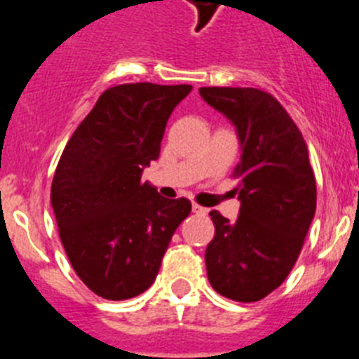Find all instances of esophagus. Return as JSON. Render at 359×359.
Returning <instances> with one entry per match:
<instances>
[{"label":"esophagus","mask_w":359,"mask_h":359,"mask_svg":"<svg viewBox=\"0 0 359 359\" xmlns=\"http://www.w3.org/2000/svg\"><path fill=\"white\" fill-rule=\"evenodd\" d=\"M193 213L195 215H205L208 213V210H205V208H202V205H198V204H193Z\"/></svg>","instance_id":"obj_1"}]
</instances>
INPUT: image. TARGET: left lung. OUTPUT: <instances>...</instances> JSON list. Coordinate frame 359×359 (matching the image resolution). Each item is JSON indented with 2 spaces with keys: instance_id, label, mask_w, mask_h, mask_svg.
<instances>
[{
  "instance_id": "1",
  "label": "left lung",
  "mask_w": 359,
  "mask_h": 359,
  "mask_svg": "<svg viewBox=\"0 0 359 359\" xmlns=\"http://www.w3.org/2000/svg\"><path fill=\"white\" fill-rule=\"evenodd\" d=\"M231 121L240 142L235 222L211 211L205 248L211 287L235 302H258L291 273L316 211V180L300 130L273 95L257 88L198 90Z\"/></svg>"
}]
</instances>
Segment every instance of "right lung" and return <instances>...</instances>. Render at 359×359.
<instances>
[{"mask_svg": "<svg viewBox=\"0 0 359 359\" xmlns=\"http://www.w3.org/2000/svg\"><path fill=\"white\" fill-rule=\"evenodd\" d=\"M191 85H119L102 92L59 158L50 201L72 267L106 300L155 282L170 240L191 211L164 198L142 171L157 161L171 111Z\"/></svg>", "mask_w": 359, "mask_h": 359, "instance_id": "obj_1", "label": "right lung"}]
</instances>
